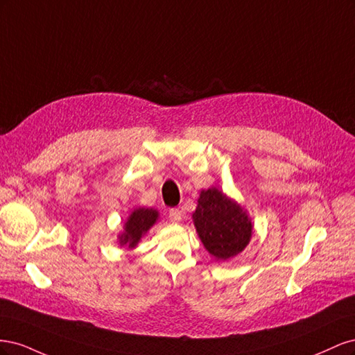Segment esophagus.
<instances>
[{"instance_id": "obj_1", "label": "esophagus", "mask_w": 355, "mask_h": 355, "mask_svg": "<svg viewBox=\"0 0 355 355\" xmlns=\"http://www.w3.org/2000/svg\"><path fill=\"white\" fill-rule=\"evenodd\" d=\"M182 218H184V211H182L180 209L175 207V209L168 210V219L171 222H179V220H182Z\"/></svg>"}]
</instances>
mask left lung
<instances>
[{"label": "left lung", "mask_w": 355, "mask_h": 355, "mask_svg": "<svg viewBox=\"0 0 355 355\" xmlns=\"http://www.w3.org/2000/svg\"><path fill=\"white\" fill-rule=\"evenodd\" d=\"M192 218L204 247L218 261L239 254L250 241L249 216L237 202L225 197L216 188L201 191Z\"/></svg>", "instance_id": "left-lung-1"}]
</instances>
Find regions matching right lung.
Segmentation results:
<instances>
[{"instance_id":"obj_1","label":"right lung","mask_w":355,"mask_h":355,"mask_svg":"<svg viewBox=\"0 0 355 355\" xmlns=\"http://www.w3.org/2000/svg\"><path fill=\"white\" fill-rule=\"evenodd\" d=\"M158 219V211L154 209H136L125 222V228L120 237L121 245L135 247L142 235L153 227Z\"/></svg>"}]
</instances>
